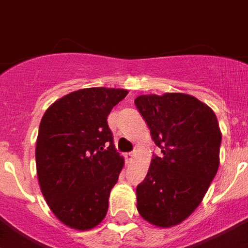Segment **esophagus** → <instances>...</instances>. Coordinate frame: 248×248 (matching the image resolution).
<instances>
[{"mask_svg":"<svg viewBox=\"0 0 248 248\" xmlns=\"http://www.w3.org/2000/svg\"><path fill=\"white\" fill-rule=\"evenodd\" d=\"M135 155H136V154H135V151H132V153L126 154V155H124V157H126L127 160H132L135 157Z\"/></svg>","mask_w":248,"mask_h":248,"instance_id":"1","label":"esophagus"}]
</instances>
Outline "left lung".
I'll use <instances>...</instances> for the list:
<instances>
[{
  "instance_id": "8db88e82",
  "label": "left lung",
  "mask_w": 248,
  "mask_h": 248,
  "mask_svg": "<svg viewBox=\"0 0 248 248\" xmlns=\"http://www.w3.org/2000/svg\"><path fill=\"white\" fill-rule=\"evenodd\" d=\"M161 156H154L137 185V211L154 226H176L204 198L219 165V124L211 107L193 95L165 93L135 99Z\"/></svg>"
}]
</instances>
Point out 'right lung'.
Wrapping results in <instances>:
<instances>
[{"label": "right lung", "mask_w": 248, "mask_h": 248, "mask_svg": "<svg viewBox=\"0 0 248 248\" xmlns=\"http://www.w3.org/2000/svg\"><path fill=\"white\" fill-rule=\"evenodd\" d=\"M126 89H79L55 101L41 118L36 171L41 193L55 217L79 231L99 224L111 189L124 168L107 117Z\"/></svg>", "instance_id": "obj_1"}]
</instances>
